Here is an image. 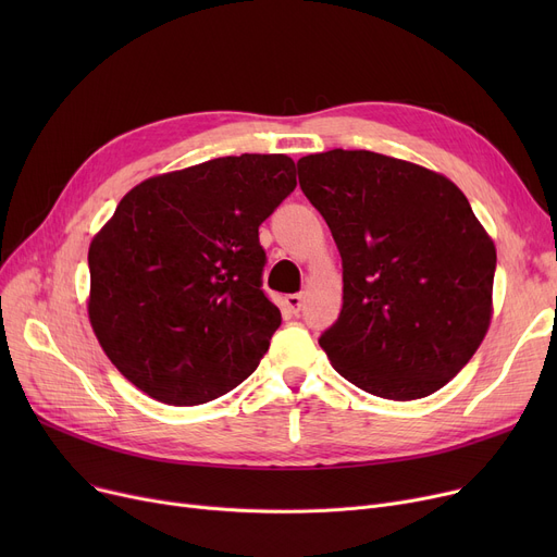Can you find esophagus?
<instances>
[{"instance_id": "1", "label": "esophagus", "mask_w": 557, "mask_h": 557, "mask_svg": "<svg viewBox=\"0 0 557 557\" xmlns=\"http://www.w3.org/2000/svg\"><path fill=\"white\" fill-rule=\"evenodd\" d=\"M302 305H305V298H302L300 294H294V296H286V298H284L286 311L294 313V315H298V313L302 311Z\"/></svg>"}]
</instances>
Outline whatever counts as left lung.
Segmentation results:
<instances>
[{
	"label": "left lung",
	"mask_w": 557,
	"mask_h": 557,
	"mask_svg": "<svg viewBox=\"0 0 557 557\" xmlns=\"http://www.w3.org/2000/svg\"><path fill=\"white\" fill-rule=\"evenodd\" d=\"M300 189L343 259V309L320 334L332 366L386 399L441 391L479 349L496 250L445 175L372 151L298 160Z\"/></svg>",
	"instance_id": "1"
}]
</instances>
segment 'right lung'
I'll list each match as a JSON object with an SVG mask.
<instances>
[{"label":"right lung","instance_id":"right-lung-1","mask_svg":"<svg viewBox=\"0 0 557 557\" xmlns=\"http://www.w3.org/2000/svg\"><path fill=\"white\" fill-rule=\"evenodd\" d=\"M296 189L286 156H230L144 181L97 234L90 323L131 384L171 406L248 379L282 323L259 225Z\"/></svg>","mask_w":557,"mask_h":557}]
</instances>
